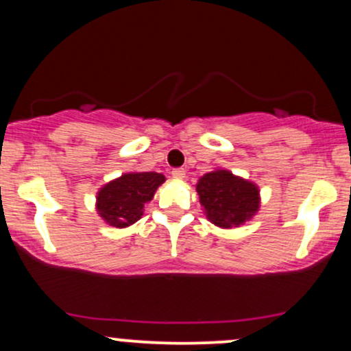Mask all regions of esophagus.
<instances>
[{
    "instance_id": "esophagus-1",
    "label": "esophagus",
    "mask_w": 351,
    "mask_h": 351,
    "mask_svg": "<svg viewBox=\"0 0 351 351\" xmlns=\"http://www.w3.org/2000/svg\"><path fill=\"white\" fill-rule=\"evenodd\" d=\"M184 175H186V173H184L183 168H175V170L171 171V176L175 180H184Z\"/></svg>"
}]
</instances>
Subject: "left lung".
I'll return each mask as SVG.
<instances>
[{
    "label": "left lung",
    "mask_w": 351,
    "mask_h": 351,
    "mask_svg": "<svg viewBox=\"0 0 351 351\" xmlns=\"http://www.w3.org/2000/svg\"><path fill=\"white\" fill-rule=\"evenodd\" d=\"M196 191L208 219L224 229L241 226L259 209V188L228 170L201 176Z\"/></svg>",
    "instance_id": "8db88e82"
}]
</instances>
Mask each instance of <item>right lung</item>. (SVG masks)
<instances>
[{"instance_id":"1","label":"right lung","mask_w":351,"mask_h":351,"mask_svg":"<svg viewBox=\"0 0 351 351\" xmlns=\"http://www.w3.org/2000/svg\"><path fill=\"white\" fill-rule=\"evenodd\" d=\"M165 181L162 173H125L97 193V211L107 224L127 228L143 215L145 204L150 203L156 188Z\"/></svg>"}]
</instances>
